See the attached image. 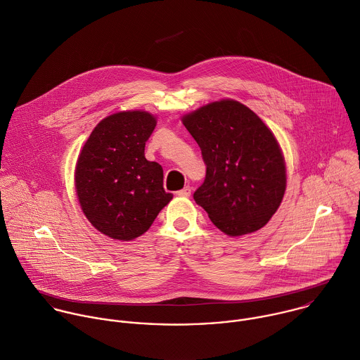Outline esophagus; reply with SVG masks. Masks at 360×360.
I'll list each match as a JSON object with an SVG mask.
<instances>
[{
  "label": "esophagus",
  "instance_id": "esophagus-1",
  "mask_svg": "<svg viewBox=\"0 0 360 360\" xmlns=\"http://www.w3.org/2000/svg\"><path fill=\"white\" fill-rule=\"evenodd\" d=\"M191 193H192L191 186H185L184 189H181V191H178V192H176V195H178V196H181V198H189V196H191Z\"/></svg>",
  "mask_w": 360,
  "mask_h": 360
}]
</instances>
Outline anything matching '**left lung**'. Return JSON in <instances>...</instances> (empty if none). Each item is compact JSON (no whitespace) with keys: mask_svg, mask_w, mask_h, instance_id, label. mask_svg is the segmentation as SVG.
I'll list each match as a JSON object with an SVG mask.
<instances>
[{"mask_svg":"<svg viewBox=\"0 0 360 360\" xmlns=\"http://www.w3.org/2000/svg\"><path fill=\"white\" fill-rule=\"evenodd\" d=\"M206 164L193 193L212 223L238 237L262 229L286 191V165L272 130L248 106L221 99L182 116Z\"/></svg>","mask_w":360,"mask_h":360,"instance_id":"8db88e82","label":"left lung"}]
</instances>
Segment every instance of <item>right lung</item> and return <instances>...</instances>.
Returning <instances> with one entry per match:
<instances>
[{
  "label": "right lung",
  "instance_id": "obj_1",
  "mask_svg": "<svg viewBox=\"0 0 360 360\" xmlns=\"http://www.w3.org/2000/svg\"><path fill=\"white\" fill-rule=\"evenodd\" d=\"M157 117L123 110L102 119L81 148L74 182L82 213L102 234L131 241L171 202L162 167L144 157Z\"/></svg>",
  "mask_w": 360,
  "mask_h": 360
}]
</instances>
